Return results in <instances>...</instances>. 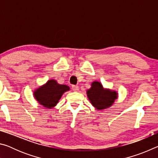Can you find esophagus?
<instances>
[{
    "label": "esophagus",
    "mask_w": 158,
    "mask_h": 158,
    "mask_svg": "<svg viewBox=\"0 0 158 158\" xmlns=\"http://www.w3.org/2000/svg\"><path fill=\"white\" fill-rule=\"evenodd\" d=\"M72 89H73L74 91H78L79 89L78 85H73V86H72Z\"/></svg>",
    "instance_id": "1"
}]
</instances>
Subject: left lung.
Instances as JSON below:
<instances>
[{"label":"left lung","mask_w":158,"mask_h":158,"mask_svg":"<svg viewBox=\"0 0 158 158\" xmlns=\"http://www.w3.org/2000/svg\"><path fill=\"white\" fill-rule=\"evenodd\" d=\"M86 93L93 106L100 110L111 106L118 96L116 91L105 89L98 81L93 82L91 88Z\"/></svg>","instance_id":"obj_1"}]
</instances>
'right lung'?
Instances as JSON below:
<instances>
[{"mask_svg": "<svg viewBox=\"0 0 158 158\" xmlns=\"http://www.w3.org/2000/svg\"><path fill=\"white\" fill-rule=\"evenodd\" d=\"M69 90L68 85L58 84L56 81L52 79L35 90L34 96L40 105L51 109L57 105L63 93Z\"/></svg>", "mask_w": 158, "mask_h": 158, "instance_id": "1", "label": "right lung"}]
</instances>
